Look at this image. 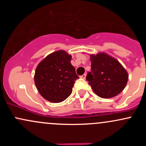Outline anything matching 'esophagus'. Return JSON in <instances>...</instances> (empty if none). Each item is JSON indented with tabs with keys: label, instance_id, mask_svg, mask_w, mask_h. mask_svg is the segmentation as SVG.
Listing matches in <instances>:
<instances>
[{
	"label": "esophagus",
	"instance_id": "1",
	"mask_svg": "<svg viewBox=\"0 0 146 146\" xmlns=\"http://www.w3.org/2000/svg\"><path fill=\"white\" fill-rule=\"evenodd\" d=\"M85 77H86V74H83L82 76H80V78H83V79H85Z\"/></svg>",
	"mask_w": 146,
	"mask_h": 146
}]
</instances>
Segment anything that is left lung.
<instances>
[{
	"label": "left lung",
	"mask_w": 146,
	"mask_h": 146,
	"mask_svg": "<svg viewBox=\"0 0 146 146\" xmlns=\"http://www.w3.org/2000/svg\"><path fill=\"white\" fill-rule=\"evenodd\" d=\"M91 72L87 76L93 92L102 98H111L123 91L129 74L117 59L105 52L90 54Z\"/></svg>",
	"instance_id": "left-lung-1"
}]
</instances>
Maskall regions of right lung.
Returning a JSON list of instances; mask_svg holds the SVG:
<instances>
[{
  "label": "right lung",
  "mask_w": 146,
  "mask_h": 146,
  "mask_svg": "<svg viewBox=\"0 0 146 146\" xmlns=\"http://www.w3.org/2000/svg\"><path fill=\"white\" fill-rule=\"evenodd\" d=\"M71 58L66 51L58 50L48 54L36 66L35 85L47 101L61 102L71 94L75 81L79 78L70 64Z\"/></svg>",
  "instance_id": "1"
}]
</instances>
